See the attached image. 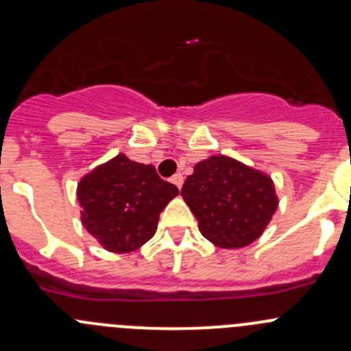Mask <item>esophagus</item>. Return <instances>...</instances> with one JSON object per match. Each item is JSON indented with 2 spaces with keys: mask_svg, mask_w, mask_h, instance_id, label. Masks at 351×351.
<instances>
[{
  "mask_svg": "<svg viewBox=\"0 0 351 351\" xmlns=\"http://www.w3.org/2000/svg\"><path fill=\"white\" fill-rule=\"evenodd\" d=\"M171 183H175L178 189H182V185H183V175H182V173H175V175L171 176Z\"/></svg>",
  "mask_w": 351,
  "mask_h": 351,
  "instance_id": "esophagus-1",
  "label": "esophagus"
}]
</instances>
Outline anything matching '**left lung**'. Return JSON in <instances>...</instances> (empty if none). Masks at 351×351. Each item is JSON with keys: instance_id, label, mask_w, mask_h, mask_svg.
I'll list each match as a JSON object with an SVG mask.
<instances>
[{"instance_id": "obj_1", "label": "left lung", "mask_w": 351, "mask_h": 351, "mask_svg": "<svg viewBox=\"0 0 351 351\" xmlns=\"http://www.w3.org/2000/svg\"><path fill=\"white\" fill-rule=\"evenodd\" d=\"M182 197L202 236L226 250L256 241L278 207L270 176L224 154L197 162Z\"/></svg>"}]
</instances>
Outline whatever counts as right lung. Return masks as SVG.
Instances as JSON below:
<instances>
[{"mask_svg": "<svg viewBox=\"0 0 351 351\" xmlns=\"http://www.w3.org/2000/svg\"><path fill=\"white\" fill-rule=\"evenodd\" d=\"M76 195L86 231L107 251L130 253L153 238L178 189L159 178L153 165L117 154L80 180Z\"/></svg>", "mask_w": 351, "mask_h": 351, "instance_id": "add662e5", "label": "right lung"}]
</instances>
